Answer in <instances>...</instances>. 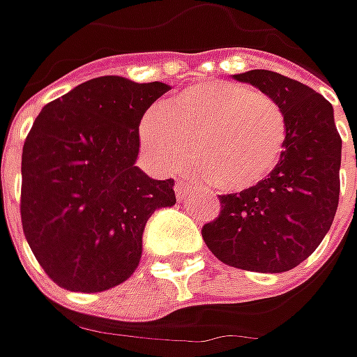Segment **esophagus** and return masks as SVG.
Returning <instances> with one entry per match:
<instances>
[{
	"mask_svg": "<svg viewBox=\"0 0 357 357\" xmlns=\"http://www.w3.org/2000/svg\"><path fill=\"white\" fill-rule=\"evenodd\" d=\"M174 192H176L178 200L186 199V195L190 192V185H188L186 181H176V185H174Z\"/></svg>",
	"mask_w": 357,
	"mask_h": 357,
	"instance_id": "34e87169",
	"label": "esophagus"
}]
</instances>
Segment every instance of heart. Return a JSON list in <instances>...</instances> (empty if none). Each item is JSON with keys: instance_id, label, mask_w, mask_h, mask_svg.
I'll use <instances>...</instances> for the list:
<instances>
[{"instance_id": "heart-1", "label": "heart", "mask_w": 357, "mask_h": 357, "mask_svg": "<svg viewBox=\"0 0 357 357\" xmlns=\"http://www.w3.org/2000/svg\"><path fill=\"white\" fill-rule=\"evenodd\" d=\"M139 141L158 171H178L186 146L200 178L220 192H246L276 171L286 119L268 95L230 81H202L149 111Z\"/></svg>"}]
</instances>
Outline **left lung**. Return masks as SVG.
Returning a JSON list of instances; mask_svg holds the SVG:
<instances>
[{
	"label": "left lung",
	"mask_w": 357,
	"mask_h": 357,
	"mask_svg": "<svg viewBox=\"0 0 357 357\" xmlns=\"http://www.w3.org/2000/svg\"><path fill=\"white\" fill-rule=\"evenodd\" d=\"M232 77L280 107L286 146L262 185L220 197V214L202 227V238L228 266L288 272L320 246L336 216L342 139L334 107L308 85L274 71L252 69Z\"/></svg>",
	"instance_id": "obj_1"
}]
</instances>
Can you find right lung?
I'll list each match as a JSON object with an SVG mask.
<instances>
[{
	"label": "right lung",
	"mask_w": 357,
	"mask_h": 357,
	"mask_svg": "<svg viewBox=\"0 0 357 357\" xmlns=\"http://www.w3.org/2000/svg\"><path fill=\"white\" fill-rule=\"evenodd\" d=\"M169 89L97 77L35 119L21 155V225L37 262L65 290L103 292L127 280L146 220L176 202L172 178L135 167L139 123Z\"/></svg>",
	"instance_id": "add662e5"
}]
</instances>
